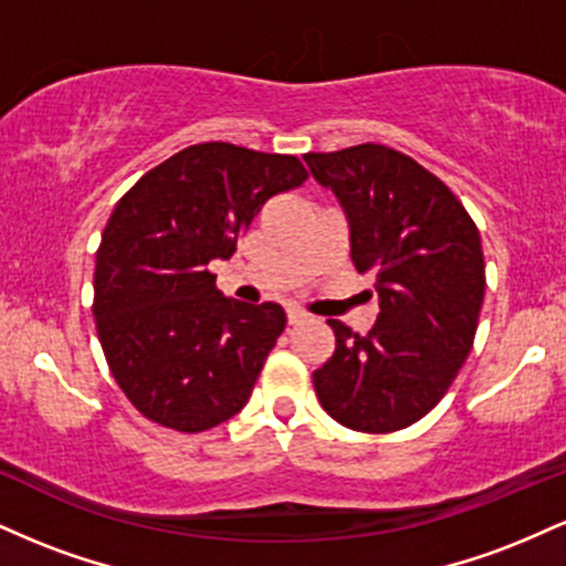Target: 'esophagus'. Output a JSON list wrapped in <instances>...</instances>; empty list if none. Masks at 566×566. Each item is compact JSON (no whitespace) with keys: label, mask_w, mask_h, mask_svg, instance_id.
Masks as SVG:
<instances>
[{"label":"esophagus","mask_w":566,"mask_h":566,"mask_svg":"<svg viewBox=\"0 0 566 566\" xmlns=\"http://www.w3.org/2000/svg\"><path fill=\"white\" fill-rule=\"evenodd\" d=\"M305 316H308V314H305V311H301V308H287V322L290 324H301Z\"/></svg>","instance_id":"34e87169"}]
</instances>
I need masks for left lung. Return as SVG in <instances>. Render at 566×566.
<instances>
[{
    "mask_svg": "<svg viewBox=\"0 0 566 566\" xmlns=\"http://www.w3.org/2000/svg\"><path fill=\"white\" fill-rule=\"evenodd\" d=\"M303 159L340 201L350 261L373 276L380 303L367 335L329 319L335 354L314 373L316 396L340 426L399 431L439 405L469 359L484 301L482 237L450 188L394 148L361 143Z\"/></svg>",
    "mask_w": 566,
    "mask_h": 566,
    "instance_id": "left-lung-1",
    "label": "left lung"
}]
</instances>
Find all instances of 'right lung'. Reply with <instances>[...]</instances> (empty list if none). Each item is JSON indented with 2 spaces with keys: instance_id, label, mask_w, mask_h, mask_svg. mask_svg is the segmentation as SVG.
Listing matches in <instances>:
<instances>
[{
  "instance_id": "1",
  "label": "right lung",
  "mask_w": 566,
  "mask_h": 566,
  "mask_svg": "<svg viewBox=\"0 0 566 566\" xmlns=\"http://www.w3.org/2000/svg\"><path fill=\"white\" fill-rule=\"evenodd\" d=\"M305 178L287 154L197 143L114 207L93 314L112 375L148 420L197 433L247 405L287 316L226 297L207 265L229 261L265 201Z\"/></svg>"
}]
</instances>
